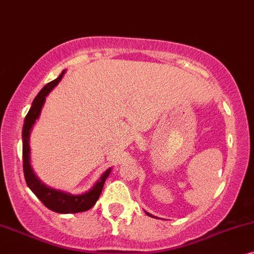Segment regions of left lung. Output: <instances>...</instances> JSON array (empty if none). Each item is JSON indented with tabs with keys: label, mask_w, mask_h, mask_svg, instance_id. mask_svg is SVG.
<instances>
[{
	"label": "left lung",
	"mask_w": 254,
	"mask_h": 254,
	"mask_svg": "<svg viewBox=\"0 0 254 254\" xmlns=\"http://www.w3.org/2000/svg\"><path fill=\"white\" fill-rule=\"evenodd\" d=\"M145 212H146V211H145ZM146 215H148V216H151V217H154V216H152L151 214H148V212H146Z\"/></svg>",
	"instance_id": "8db88e82"
}]
</instances>
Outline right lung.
<instances>
[{"label": "right lung", "instance_id": "1", "mask_svg": "<svg viewBox=\"0 0 254 254\" xmlns=\"http://www.w3.org/2000/svg\"><path fill=\"white\" fill-rule=\"evenodd\" d=\"M66 70H63L62 74L56 80L51 81L43 87V89L35 97L31 104L28 115L24 120L23 125V170H24V178L29 188L31 189L37 197L43 202V204L50 210L59 212V214H75V212H82L89 210L96 201L99 200L102 188L107 178L109 177L111 167L104 171L92 188L82 194L73 195L70 192L59 190V189L49 187L38 179L31 167V152H30V134H31L32 127L36 121L38 120L46 101V96L51 93V90L60 82Z\"/></svg>", "mask_w": 254, "mask_h": 254}]
</instances>
